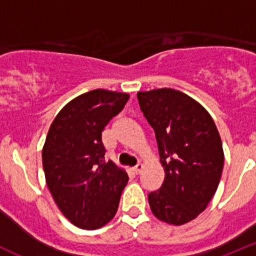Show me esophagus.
I'll use <instances>...</instances> for the list:
<instances>
[{"mask_svg":"<svg viewBox=\"0 0 256 256\" xmlns=\"http://www.w3.org/2000/svg\"><path fill=\"white\" fill-rule=\"evenodd\" d=\"M142 169H144V165H142L141 162H138V164L136 165L134 168H133V170H134L136 174H140L142 172Z\"/></svg>","mask_w":256,"mask_h":256,"instance_id":"esophagus-1","label":"esophagus"}]
</instances>
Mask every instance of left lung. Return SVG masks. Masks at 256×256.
Listing matches in <instances>:
<instances>
[{"label":"left lung","instance_id":"left-lung-1","mask_svg":"<svg viewBox=\"0 0 256 256\" xmlns=\"http://www.w3.org/2000/svg\"><path fill=\"white\" fill-rule=\"evenodd\" d=\"M140 108L155 130L165 178L148 194L159 220L182 226L206 209L218 188L224 154L216 126L188 94L159 88L137 94Z\"/></svg>","mask_w":256,"mask_h":256}]
</instances>
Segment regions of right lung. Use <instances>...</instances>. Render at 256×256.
<instances>
[{
    "mask_svg": "<svg viewBox=\"0 0 256 256\" xmlns=\"http://www.w3.org/2000/svg\"><path fill=\"white\" fill-rule=\"evenodd\" d=\"M128 94L94 90L68 102L52 122L42 150L47 187L61 212L83 230L104 227L116 214L126 170L105 162L101 134L123 110Z\"/></svg>",
    "mask_w": 256,
    "mask_h": 256,
    "instance_id": "1",
    "label": "right lung"
}]
</instances>
